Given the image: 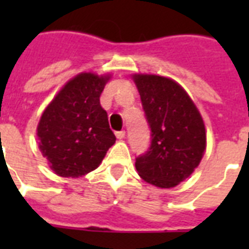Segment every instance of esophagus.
<instances>
[{
  "label": "esophagus",
  "mask_w": 249,
  "mask_h": 249,
  "mask_svg": "<svg viewBox=\"0 0 249 249\" xmlns=\"http://www.w3.org/2000/svg\"><path fill=\"white\" fill-rule=\"evenodd\" d=\"M116 137L119 140H124L125 137V132L124 130H120V132H116Z\"/></svg>",
  "instance_id": "obj_1"
}]
</instances>
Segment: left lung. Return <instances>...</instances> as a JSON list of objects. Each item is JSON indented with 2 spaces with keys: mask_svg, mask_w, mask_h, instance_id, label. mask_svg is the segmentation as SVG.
I'll list each match as a JSON object with an SVG mask.
<instances>
[{
  "mask_svg": "<svg viewBox=\"0 0 249 249\" xmlns=\"http://www.w3.org/2000/svg\"><path fill=\"white\" fill-rule=\"evenodd\" d=\"M151 144L136 159L142 179L170 189L189 177L204 155L205 126L196 106L176 81L156 75H134Z\"/></svg>",
  "mask_w": 249,
  "mask_h": 249,
  "instance_id": "obj_1",
  "label": "left lung"
}]
</instances>
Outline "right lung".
I'll use <instances>...</instances> for the list:
<instances>
[{"mask_svg":"<svg viewBox=\"0 0 249 249\" xmlns=\"http://www.w3.org/2000/svg\"><path fill=\"white\" fill-rule=\"evenodd\" d=\"M109 76L80 73L46 107L37 126L38 147L60 177H81L101 164L116 137L99 97Z\"/></svg>","mask_w":249,"mask_h":249,"instance_id":"add662e5","label":"right lung"}]
</instances>
